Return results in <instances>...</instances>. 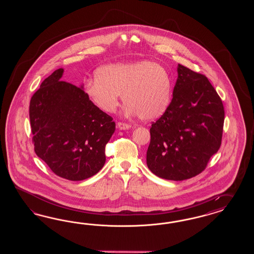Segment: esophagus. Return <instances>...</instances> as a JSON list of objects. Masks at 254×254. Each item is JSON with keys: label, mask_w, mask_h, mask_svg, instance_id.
Returning a JSON list of instances; mask_svg holds the SVG:
<instances>
[{"label": "esophagus", "mask_w": 254, "mask_h": 254, "mask_svg": "<svg viewBox=\"0 0 254 254\" xmlns=\"http://www.w3.org/2000/svg\"><path fill=\"white\" fill-rule=\"evenodd\" d=\"M117 127H118L120 130H125V129L130 128L131 126L130 125H128V124L123 123V122H118V123H117Z\"/></svg>", "instance_id": "34e87169"}]
</instances>
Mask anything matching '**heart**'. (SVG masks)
Listing matches in <instances>:
<instances>
[{
  "label": "heart",
  "mask_w": 254,
  "mask_h": 254,
  "mask_svg": "<svg viewBox=\"0 0 254 254\" xmlns=\"http://www.w3.org/2000/svg\"><path fill=\"white\" fill-rule=\"evenodd\" d=\"M97 79L85 83L87 98L105 113H114L122 95L127 116L149 121L161 117L171 100V79L161 65L151 62L114 63L100 68Z\"/></svg>",
  "instance_id": "obj_1"
}]
</instances>
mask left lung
I'll return each mask as SVG.
<instances>
[{
    "instance_id": "obj_1",
    "label": "left lung",
    "mask_w": 254,
    "mask_h": 254,
    "mask_svg": "<svg viewBox=\"0 0 254 254\" xmlns=\"http://www.w3.org/2000/svg\"><path fill=\"white\" fill-rule=\"evenodd\" d=\"M173 98L166 113L152 124L147 166L171 181L194 177L220 149L223 102L208 78L178 65Z\"/></svg>"
}]
</instances>
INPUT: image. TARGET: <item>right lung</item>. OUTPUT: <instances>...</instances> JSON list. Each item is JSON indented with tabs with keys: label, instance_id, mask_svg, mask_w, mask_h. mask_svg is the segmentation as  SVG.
<instances>
[{
	"label": "right lung",
	"instance_id": "right-lung-1",
	"mask_svg": "<svg viewBox=\"0 0 254 254\" xmlns=\"http://www.w3.org/2000/svg\"><path fill=\"white\" fill-rule=\"evenodd\" d=\"M64 69L46 78L30 102L32 142L39 157L60 177L83 181L106 161L116 123L93 104L83 85L61 81Z\"/></svg>",
	"mask_w": 254,
	"mask_h": 254
}]
</instances>
